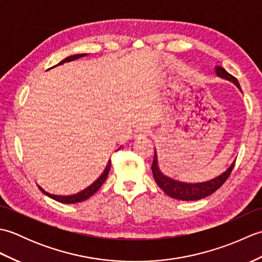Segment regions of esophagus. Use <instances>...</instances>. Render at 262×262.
Instances as JSON below:
<instances>
[{"label":"esophagus","mask_w":262,"mask_h":262,"mask_svg":"<svg viewBox=\"0 0 262 262\" xmlns=\"http://www.w3.org/2000/svg\"><path fill=\"white\" fill-rule=\"evenodd\" d=\"M149 134V129L145 126H142V127H138L137 129L135 130V137L138 138V140H141V138L146 137Z\"/></svg>","instance_id":"esophagus-1"}]
</instances>
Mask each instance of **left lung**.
Masks as SVG:
<instances>
[{"label": "left lung", "mask_w": 262, "mask_h": 262, "mask_svg": "<svg viewBox=\"0 0 262 262\" xmlns=\"http://www.w3.org/2000/svg\"><path fill=\"white\" fill-rule=\"evenodd\" d=\"M216 74L219 77L226 81L232 82L238 90H241V86L238 84V81L234 76L227 73V71L221 66H216ZM235 161H233L232 164L227 168L224 172L217 177L211 178L209 180L200 181V182H186L173 179L169 176L164 174L162 171L160 170L159 160H158V153L157 149L154 151V159L152 163V172L154 180L157 181L158 186L162 189V190L170 196L171 198H174L178 200H199L205 197L209 196L213 192H215L217 189L221 188L222 185L226 181L227 178L230 177L231 172L234 166Z\"/></svg>", "instance_id": "1"}]
</instances>
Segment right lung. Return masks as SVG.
<instances>
[{"label": "right lung", "instance_id": "obj_1", "mask_svg": "<svg viewBox=\"0 0 262 262\" xmlns=\"http://www.w3.org/2000/svg\"><path fill=\"white\" fill-rule=\"evenodd\" d=\"M88 54H75V55H71V56L64 58L63 60H60V62L55 65V66H58V65H63L64 63H69V62H72V60H75L77 58H81V57H84L86 56ZM121 148V146L119 147ZM118 148V149H119ZM110 166H111V161L109 160L108 163H107V166H105L103 172L99 176V178L97 180H94L90 186H88L86 188L83 189V190L76 192V193H73V194H54V193H49L47 192L45 189H42L40 186L38 185V188L40 189V190L46 194V196H48L49 198H52L54 200H56V202H59V203H63V204H75V203H81V202H84V200H86L88 198H90L92 194L96 193L99 188L101 187L103 185V182L105 181V179H107V177L109 174V171H110Z\"/></svg>", "mask_w": 262, "mask_h": 262}]
</instances>
